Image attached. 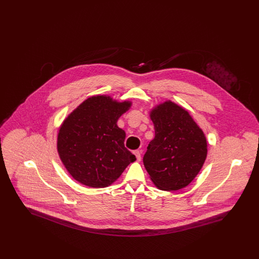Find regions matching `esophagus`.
I'll return each instance as SVG.
<instances>
[{"label":"esophagus","instance_id":"obj_1","mask_svg":"<svg viewBox=\"0 0 259 259\" xmlns=\"http://www.w3.org/2000/svg\"><path fill=\"white\" fill-rule=\"evenodd\" d=\"M134 154H135L137 161L140 162L141 159H142V153H141V151H140V150H135V151H134Z\"/></svg>","mask_w":259,"mask_h":259}]
</instances>
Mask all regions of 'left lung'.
<instances>
[{
	"label": "left lung",
	"instance_id": "left-lung-1",
	"mask_svg": "<svg viewBox=\"0 0 259 259\" xmlns=\"http://www.w3.org/2000/svg\"><path fill=\"white\" fill-rule=\"evenodd\" d=\"M149 117L155 130L144 156L149 178L164 191L185 188L207 158V138L188 111L171 100L154 106Z\"/></svg>",
	"mask_w": 259,
	"mask_h": 259
}]
</instances>
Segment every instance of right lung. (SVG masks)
Here are the masks:
<instances>
[{
	"mask_svg": "<svg viewBox=\"0 0 259 259\" xmlns=\"http://www.w3.org/2000/svg\"><path fill=\"white\" fill-rule=\"evenodd\" d=\"M132 106L109 95H94L68 114L57 134V151L77 183L92 188L112 185L136 161L124 147L126 134L118 118Z\"/></svg>",
	"mask_w": 259,
	"mask_h": 259,
	"instance_id": "1",
	"label": "right lung"
}]
</instances>
